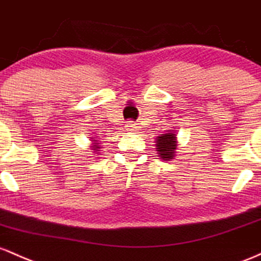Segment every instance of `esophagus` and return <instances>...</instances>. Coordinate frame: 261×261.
<instances>
[{"label": "esophagus", "instance_id": "34e87169", "mask_svg": "<svg viewBox=\"0 0 261 261\" xmlns=\"http://www.w3.org/2000/svg\"><path fill=\"white\" fill-rule=\"evenodd\" d=\"M125 129H127L128 132H137V129H138V127H137L136 123L128 122L127 124H125Z\"/></svg>", "mask_w": 261, "mask_h": 261}]
</instances>
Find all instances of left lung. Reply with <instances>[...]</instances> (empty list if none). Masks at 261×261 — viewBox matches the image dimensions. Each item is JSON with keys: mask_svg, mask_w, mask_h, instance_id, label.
<instances>
[{"mask_svg": "<svg viewBox=\"0 0 261 261\" xmlns=\"http://www.w3.org/2000/svg\"><path fill=\"white\" fill-rule=\"evenodd\" d=\"M155 146L159 156L165 162H171L176 155L177 149V138L176 133L172 130L165 132V134H160L155 140Z\"/></svg>", "mask_w": 261, "mask_h": 261, "instance_id": "obj_1", "label": "left lung"}]
</instances>
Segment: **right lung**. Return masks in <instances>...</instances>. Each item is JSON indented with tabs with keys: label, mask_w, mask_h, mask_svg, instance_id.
Returning a JSON list of instances; mask_svg holds the SVG:
<instances>
[{
	"label": "right lung",
	"mask_w": 261,
	"mask_h": 261,
	"mask_svg": "<svg viewBox=\"0 0 261 261\" xmlns=\"http://www.w3.org/2000/svg\"><path fill=\"white\" fill-rule=\"evenodd\" d=\"M91 142H92V146H91V149L93 150V153L95 154H99V150L98 149H101L102 146H99V143H98V140H96L95 138H91Z\"/></svg>",
	"instance_id": "1"
}]
</instances>
